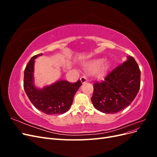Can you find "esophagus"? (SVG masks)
I'll return each instance as SVG.
<instances>
[{"label": "esophagus", "instance_id": "esophagus-1", "mask_svg": "<svg viewBox=\"0 0 157 157\" xmlns=\"http://www.w3.org/2000/svg\"><path fill=\"white\" fill-rule=\"evenodd\" d=\"M80 82H81L82 84H84L85 82H88L87 78L86 77H82L81 78H80Z\"/></svg>", "mask_w": 157, "mask_h": 157}]
</instances>
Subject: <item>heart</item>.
Masks as SVG:
<instances>
[{
  "instance_id": "b5f03b06",
  "label": "heart",
  "mask_w": 157,
  "mask_h": 157,
  "mask_svg": "<svg viewBox=\"0 0 157 157\" xmlns=\"http://www.w3.org/2000/svg\"><path fill=\"white\" fill-rule=\"evenodd\" d=\"M84 67L89 73L93 74L97 78L105 77L111 67L110 63L103 58H93L84 61Z\"/></svg>"
}]
</instances>
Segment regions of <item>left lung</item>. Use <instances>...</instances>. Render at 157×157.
<instances>
[{
    "instance_id": "obj_1",
    "label": "left lung",
    "mask_w": 157,
    "mask_h": 157,
    "mask_svg": "<svg viewBox=\"0 0 157 157\" xmlns=\"http://www.w3.org/2000/svg\"><path fill=\"white\" fill-rule=\"evenodd\" d=\"M141 72L135 59L127 56L122 65L109 73L102 82L94 84L91 101L97 110L116 113L130 105L140 88Z\"/></svg>"
}]
</instances>
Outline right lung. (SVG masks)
<instances>
[{
    "label": "right lung",
    "instance_id": "1",
    "mask_svg": "<svg viewBox=\"0 0 157 157\" xmlns=\"http://www.w3.org/2000/svg\"><path fill=\"white\" fill-rule=\"evenodd\" d=\"M42 54L35 55L26 65L24 71L23 87L29 100L36 109L47 115H59L68 111L72 105L74 96L82 84L78 80L71 83L66 80H58L43 88L35 84V59Z\"/></svg>",
    "mask_w": 157,
    "mask_h": 157
}]
</instances>
